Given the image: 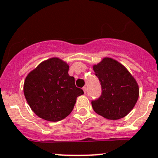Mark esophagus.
Segmentation results:
<instances>
[{"label":"esophagus","mask_w":158,"mask_h":158,"mask_svg":"<svg viewBox=\"0 0 158 158\" xmlns=\"http://www.w3.org/2000/svg\"><path fill=\"white\" fill-rule=\"evenodd\" d=\"M83 91H84V92H85V93H86V92H87V88H86V87H84V88H83Z\"/></svg>","instance_id":"34e87169"}]
</instances>
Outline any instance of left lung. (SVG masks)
I'll return each mask as SVG.
<instances>
[{"instance_id": "1", "label": "left lung", "mask_w": 158, "mask_h": 158, "mask_svg": "<svg viewBox=\"0 0 158 158\" xmlns=\"http://www.w3.org/2000/svg\"><path fill=\"white\" fill-rule=\"evenodd\" d=\"M93 70L102 86L101 96L92 102L94 111L114 121L128 115L139 95L135 77L124 65L110 57L93 65Z\"/></svg>"}]
</instances>
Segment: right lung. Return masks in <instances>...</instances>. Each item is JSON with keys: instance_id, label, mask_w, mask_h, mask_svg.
Returning a JSON list of instances; mask_svg holds the SVG:
<instances>
[{"instance_id": "obj_1", "label": "right lung", "mask_w": 158, "mask_h": 158, "mask_svg": "<svg viewBox=\"0 0 158 158\" xmlns=\"http://www.w3.org/2000/svg\"><path fill=\"white\" fill-rule=\"evenodd\" d=\"M68 71L66 62L52 57L41 62L26 77L24 95L39 118L52 122L64 119L73 110L77 98L84 94Z\"/></svg>"}]
</instances>
